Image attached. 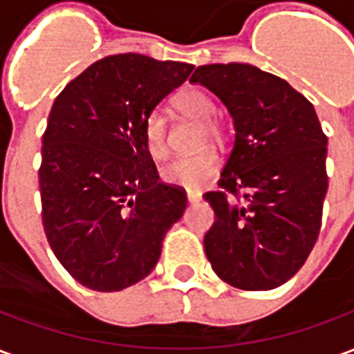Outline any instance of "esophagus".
<instances>
[{"instance_id":"obj_1","label":"esophagus","mask_w":354,"mask_h":354,"mask_svg":"<svg viewBox=\"0 0 354 354\" xmlns=\"http://www.w3.org/2000/svg\"><path fill=\"white\" fill-rule=\"evenodd\" d=\"M185 197L189 203H199L201 201V192H187L185 193Z\"/></svg>"}]
</instances>
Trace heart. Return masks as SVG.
I'll list each match as a JSON object with an SVG mask.
<instances>
[{
    "instance_id": "obj_1",
    "label": "heart",
    "mask_w": 354,
    "mask_h": 354,
    "mask_svg": "<svg viewBox=\"0 0 354 354\" xmlns=\"http://www.w3.org/2000/svg\"><path fill=\"white\" fill-rule=\"evenodd\" d=\"M178 108L185 115L193 117L203 123V129L208 136L218 134V124L214 117L218 115V106L214 98L205 91H189L178 98ZM144 142L149 153L155 159H162L169 153V138H167V117L159 109H153L147 113L144 127ZM222 159L214 149H201L197 153L180 155L174 157L161 169V180L165 184L184 187L187 192H199L212 178L220 172Z\"/></svg>"
}]
</instances>
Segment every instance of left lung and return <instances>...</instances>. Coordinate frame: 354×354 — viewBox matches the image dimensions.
Returning <instances> with one entry per match:
<instances>
[{
  "label": "left lung",
  "mask_w": 354,
  "mask_h": 354,
  "mask_svg": "<svg viewBox=\"0 0 354 354\" xmlns=\"http://www.w3.org/2000/svg\"><path fill=\"white\" fill-rule=\"evenodd\" d=\"M189 83L212 91L235 127L220 189L203 195L216 214L205 235L208 261L235 288H277L319 239L326 134L304 94L252 64L199 66Z\"/></svg>",
  "instance_id": "obj_1"
}]
</instances>
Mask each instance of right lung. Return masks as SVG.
I'll return each mask as SVG.
<instances>
[{
  "label": "right lung",
  "mask_w": 354,
  "mask_h": 354,
  "mask_svg": "<svg viewBox=\"0 0 354 354\" xmlns=\"http://www.w3.org/2000/svg\"><path fill=\"white\" fill-rule=\"evenodd\" d=\"M193 68L136 53L106 57L50 108L39 167L43 230L87 288L119 292L146 279L184 214L185 192L159 182L142 127Z\"/></svg>",
  "instance_id": "obj_1"
}]
</instances>
